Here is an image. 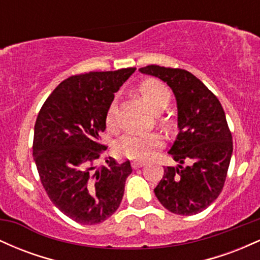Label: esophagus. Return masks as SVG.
Segmentation results:
<instances>
[{
    "label": "esophagus",
    "mask_w": 260,
    "mask_h": 260,
    "mask_svg": "<svg viewBox=\"0 0 260 260\" xmlns=\"http://www.w3.org/2000/svg\"><path fill=\"white\" fill-rule=\"evenodd\" d=\"M144 165H145L144 161H139V160L132 161V168L133 169H139V168H142V166H144Z\"/></svg>",
    "instance_id": "obj_1"
}]
</instances>
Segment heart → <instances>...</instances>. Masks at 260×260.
Listing matches in <instances>:
<instances>
[{"mask_svg": "<svg viewBox=\"0 0 260 260\" xmlns=\"http://www.w3.org/2000/svg\"><path fill=\"white\" fill-rule=\"evenodd\" d=\"M139 91L143 99L154 111H161L170 103V92L162 83L155 79H147L139 85ZM109 127H115V104L110 107L106 116ZM164 145V138L159 133L126 134L118 140L117 151L128 159L145 160L150 157L157 149Z\"/></svg>", "mask_w": 260, "mask_h": 260, "instance_id": "1", "label": "heart"}]
</instances>
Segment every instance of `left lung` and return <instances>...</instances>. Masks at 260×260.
I'll use <instances>...</instances> for the list:
<instances>
[{
  "label": "left lung",
  "mask_w": 260,
  "mask_h": 260,
  "mask_svg": "<svg viewBox=\"0 0 260 260\" xmlns=\"http://www.w3.org/2000/svg\"><path fill=\"white\" fill-rule=\"evenodd\" d=\"M139 71L165 82L177 103L180 132L169 154L178 165L164 169L155 196L171 213L194 215L215 202L225 183L234 150L225 112L215 95L188 71L155 64Z\"/></svg>",
  "instance_id": "left-lung-1"
}]
</instances>
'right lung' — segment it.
<instances>
[{"label": "right lung", "instance_id": "add662e5", "mask_svg": "<svg viewBox=\"0 0 260 260\" xmlns=\"http://www.w3.org/2000/svg\"><path fill=\"white\" fill-rule=\"evenodd\" d=\"M136 68L72 76L59 83L39 112L32 156L40 181L56 208L82 225L105 221L120 207L129 161H95L115 92Z\"/></svg>", "mask_w": 260, "mask_h": 260}]
</instances>
